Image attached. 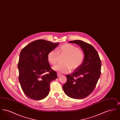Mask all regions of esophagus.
I'll return each instance as SVG.
<instances>
[{
	"label": "esophagus",
	"instance_id": "esophagus-1",
	"mask_svg": "<svg viewBox=\"0 0 120 120\" xmlns=\"http://www.w3.org/2000/svg\"><path fill=\"white\" fill-rule=\"evenodd\" d=\"M61 74H60V73H57V77H59V76H61Z\"/></svg>",
	"mask_w": 120,
	"mask_h": 120
}]
</instances>
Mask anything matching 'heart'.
Masks as SVG:
<instances>
[{"label": "heart", "instance_id": "obj_1", "mask_svg": "<svg viewBox=\"0 0 120 120\" xmlns=\"http://www.w3.org/2000/svg\"><path fill=\"white\" fill-rule=\"evenodd\" d=\"M57 52L52 50L48 54V60L52 65L57 63L59 53L60 56H65L63 60V64L57 65L53 66L52 69L58 72L67 73L71 69L75 70L78 68L82 64L84 56L80 49L72 45L65 44L60 46Z\"/></svg>", "mask_w": 120, "mask_h": 120}]
</instances>
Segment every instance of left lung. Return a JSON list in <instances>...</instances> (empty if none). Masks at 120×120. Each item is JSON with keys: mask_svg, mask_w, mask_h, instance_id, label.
<instances>
[{"mask_svg": "<svg viewBox=\"0 0 120 120\" xmlns=\"http://www.w3.org/2000/svg\"><path fill=\"white\" fill-rule=\"evenodd\" d=\"M80 47L84 53L82 64L71 75L63 86L65 93L71 98L82 99L89 96L96 87L101 75V62L94 48L80 40L69 41Z\"/></svg>", "mask_w": 120, "mask_h": 120, "instance_id": "left-lung-1", "label": "left lung"}]
</instances>
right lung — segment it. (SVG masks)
Returning a JSON list of instances; mask_svg holds the SVG:
<instances>
[{"mask_svg": "<svg viewBox=\"0 0 120 120\" xmlns=\"http://www.w3.org/2000/svg\"><path fill=\"white\" fill-rule=\"evenodd\" d=\"M58 43L44 40H35L26 46L20 52L18 69L19 80L24 94L29 98L40 100L48 96L50 83L57 78L50 68L48 54ZM46 72H49L46 74Z\"/></svg>", "mask_w": 120, "mask_h": 120, "instance_id": "obj_1", "label": "right lung"}]
</instances>
